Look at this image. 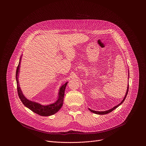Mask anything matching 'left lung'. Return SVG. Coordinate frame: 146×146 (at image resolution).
<instances>
[{"instance_id": "8db88e82", "label": "left lung", "mask_w": 146, "mask_h": 146, "mask_svg": "<svg viewBox=\"0 0 146 146\" xmlns=\"http://www.w3.org/2000/svg\"><path fill=\"white\" fill-rule=\"evenodd\" d=\"M128 76H129V73H128ZM129 77V76H128ZM128 89H129V83H128V87H127V92H126V94H125V96H124V98L123 99V100H122V102H121V103H119V104H118V105H117V106H114V107H113V108H111V109H110V110H106V111H94V110H91V109H89V110H90V111H91V112H92V113H95V114H100V115H103V114H108V113H110V112H111L113 110H114V109H115L117 108H118L119 106H120L121 104L124 102V100H125V98H126V97H127V94H128Z\"/></svg>"}]
</instances>
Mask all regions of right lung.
<instances>
[{"mask_svg":"<svg viewBox=\"0 0 146 146\" xmlns=\"http://www.w3.org/2000/svg\"><path fill=\"white\" fill-rule=\"evenodd\" d=\"M21 57L19 59V64L17 66V70H16V81H17V91L18 94L19 96V99L21 100L23 103L28 109H29L31 110H32L33 112L41 115V116H50L51 115H53L57 113L59 109L61 108V107L63 105L64 102V98L65 95V90L66 88V87L68 84V82H66L65 84L62 85L61 87L59 88V91L58 93V97L57 100L52 104L48 105H42L41 104L37 103L36 102L31 101L27 99L24 95H23L21 90L20 88L19 85V81H18V76L19 73V68H20V63H21Z\"/></svg>","mask_w":146,"mask_h":146,"instance_id":"add662e5","label":"right lung"}]
</instances>
